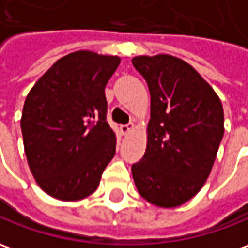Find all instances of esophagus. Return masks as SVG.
<instances>
[{"mask_svg":"<svg viewBox=\"0 0 248 248\" xmlns=\"http://www.w3.org/2000/svg\"><path fill=\"white\" fill-rule=\"evenodd\" d=\"M133 130H134V124H124V126H121V131H122V134H124V136L130 134Z\"/></svg>","mask_w":248,"mask_h":248,"instance_id":"34e87169","label":"esophagus"}]
</instances>
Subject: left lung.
<instances>
[{
	"mask_svg": "<svg viewBox=\"0 0 248 248\" xmlns=\"http://www.w3.org/2000/svg\"><path fill=\"white\" fill-rule=\"evenodd\" d=\"M151 93L144 157L131 166L142 198L176 208L205 185L224 136L220 97L191 65L168 54L134 57Z\"/></svg>",
	"mask_w": 248,
	"mask_h": 248,
	"instance_id": "obj_1",
	"label": "left lung"
}]
</instances>
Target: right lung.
Returning a JSON list of instances; mask_svg holds the SVG:
<instances>
[{"label":"right lung","instance_id":"obj_1","mask_svg":"<svg viewBox=\"0 0 248 248\" xmlns=\"http://www.w3.org/2000/svg\"><path fill=\"white\" fill-rule=\"evenodd\" d=\"M119 63L117 55L67 54L27 95L20 124L27 161L39 187L57 200L92 194L115 155L104 88Z\"/></svg>","mask_w":248,"mask_h":248}]
</instances>
